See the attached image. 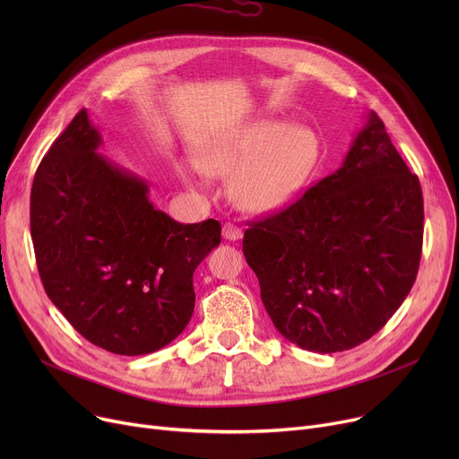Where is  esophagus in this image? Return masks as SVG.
Returning a JSON list of instances; mask_svg holds the SVG:
<instances>
[{
	"mask_svg": "<svg viewBox=\"0 0 459 459\" xmlns=\"http://www.w3.org/2000/svg\"><path fill=\"white\" fill-rule=\"evenodd\" d=\"M223 238L229 239V242H238V239L244 238V232H242V229L232 225V223H225L223 225Z\"/></svg>",
	"mask_w": 459,
	"mask_h": 459,
	"instance_id": "obj_1",
	"label": "esophagus"
}]
</instances>
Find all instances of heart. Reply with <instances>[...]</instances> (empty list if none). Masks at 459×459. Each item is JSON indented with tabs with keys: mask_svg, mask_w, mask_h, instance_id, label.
<instances>
[{
	"mask_svg": "<svg viewBox=\"0 0 459 459\" xmlns=\"http://www.w3.org/2000/svg\"><path fill=\"white\" fill-rule=\"evenodd\" d=\"M320 134L308 125L258 118L212 137L195 163H177L178 177L193 186L197 173L229 178V197L244 212L268 215L292 204L322 165Z\"/></svg>",
	"mask_w": 459,
	"mask_h": 459,
	"instance_id": "b5f03b06",
	"label": "heart"
}]
</instances>
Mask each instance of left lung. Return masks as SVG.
Returning <instances> with one entry per match:
<instances>
[{"instance_id": "1", "label": "left lung", "mask_w": 459, "mask_h": 459, "mask_svg": "<svg viewBox=\"0 0 459 459\" xmlns=\"http://www.w3.org/2000/svg\"><path fill=\"white\" fill-rule=\"evenodd\" d=\"M422 223L420 182L368 111L342 165L251 225L244 255L284 339L334 353L368 341L403 303L419 272Z\"/></svg>"}]
</instances>
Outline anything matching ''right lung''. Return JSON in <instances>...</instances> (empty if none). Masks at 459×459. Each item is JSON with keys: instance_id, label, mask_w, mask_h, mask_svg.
Returning a JSON list of instances; mask_svg holds the SVG:
<instances>
[{"instance_id": "1", "label": "right lung", "mask_w": 459, "mask_h": 459, "mask_svg": "<svg viewBox=\"0 0 459 459\" xmlns=\"http://www.w3.org/2000/svg\"><path fill=\"white\" fill-rule=\"evenodd\" d=\"M82 109L42 158L31 189V238L44 290L82 336L117 355L152 353L186 329L193 273L221 244V225H182L149 184L99 152Z\"/></svg>"}]
</instances>
